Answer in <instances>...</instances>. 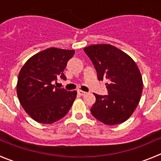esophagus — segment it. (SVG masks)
Listing matches in <instances>:
<instances>
[{
    "mask_svg": "<svg viewBox=\"0 0 161 161\" xmlns=\"http://www.w3.org/2000/svg\"><path fill=\"white\" fill-rule=\"evenodd\" d=\"M77 92H78V94L80 95V96H85V94H87V92H84V91H81V90H78Z\"/></svg>",
    "mask_w": 161,
    "mask_h": 161,
    "instance_id": "1",
    "label": "esophagus"
}]
</instances>
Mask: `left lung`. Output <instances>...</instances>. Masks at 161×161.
<instances>
[{"label":"left lung","instance_id":"8db88e82","mask_svg":"<svg viewBox=\"0 0 161 161\" xmlns=\"http://www.w3.org/2000/svg\"><path fill=\"white\" fill-rule=\"evenodd\" d=\"M97 72L98 80H106L108 95L95 94L91 113L106 125L127 120L139 103L143 81L137 64L130 57L110 44H95L84 48Z\"/></svg>","mask_w":161,"mask_h":161}]
</instances>
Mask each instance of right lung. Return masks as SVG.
Wrapping results in <instances>:
<instances>
[{
    "mask_svg": "<svg viewBox=\"0 0 161 161\" xmlns=\"http://www.w3.org/2000/svg\"><path fill=\"white\" fill-rule=\"evenodd\" d=\"M73 50L51 47L31 57L21 68L16 93L21 106L34 120L51 124L66 115L76 97V91L69 92L52 85L60 76Z\"/></svg>",
    "mask_w": 161,
    "mask_h": 161,
    "instance_id": "right-lung-1",
    "label": "right lung"
}]
</instances>
